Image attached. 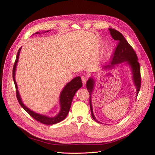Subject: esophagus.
Returning <instances> with one entry per match:
<instances>
[{
	"label": "esophagus",
	"mask_w": 155,
	"mask_h": 155,
	"mask_svg": "<svg viewBox=\"0 0 155 155\" xmlns=\"http://www.w3.org/2000/svg\"><path fill=\"white\" fill-rule=\"evenodd\" d=\"M81 79H82L83 85L84 86H85L86 83H87V78H86V77H85V76H83L81 77Z\"/></svg>",
	"instance_id": "obj_1"
}]
</instances>
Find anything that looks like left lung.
<instances>
[{
  "label": "left lung",
  "instance_id": "8db88e82",
  "mask_svg": "<svg viewBox=\"0 0 155 155\" xmlns=\"http://www.w3.org/2000/svg\"><path fill=\"white\" fill-rule=\"evenodd\" d=\"M110 34L112 38L114 40L118 41V44L115 49L113 58L110 64L103 67L104 70H111L120 64H128L131 70L132 74L133 81L137 89V94L138 96V92L141 86V77H140V67L138 62V58L134 50L131 47V46L126 41L124 35L120 32L114 29L109 28ZM96 79L94 77H92L88 79L87 82V88L90 94V107L91 110V115L92 118L96 121L97 123H100L99 121L96 119V117L93 113V108L92 105V92L94 91L95 84Z\"/></svg>",
  "mask_w": 155,
  "mask_h": 155
}]
</instances>
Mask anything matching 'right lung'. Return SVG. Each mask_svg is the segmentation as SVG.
I'll use <instances>...</instances> for the list:
<instances>
[{"mask_svg": "<svg viewBox=\"0 0 155 155\" xmlns=\"http://www.w3.org/2000/svg\"><path fill=\"white\" fill-rule=\"evenodd\" d=\"M48 31H49V30L45 31V33L48 32ZM35 34H40V32H36ZM21 48H20V49L18 51L17 58L15 61V63H14L13 68V81H14V83H15V88H16L17 98L18 103H19V104L23 109H24L28 113L31 117H33L35 120H36L37 121H39V122L45 125H53V124H55L60 122V121L64 120L65 118L67 116L70 109V107H71V104H72V101L75 94H76V92L79 90V89L81 88L83 86L81 77L77 76L76 78H74L70 82L67 83V85H65L64 87L62 89V91L59 95L60 110L57 115L53 117H50V116H47L44 114H41L33 111L31 109H30L28 107H27L22 101L19 92H18V90L17 83L15 81V71H16L17 65L18 61V58H19V54L21 52Z\"/></svg>", "mask_w": 155, "mask_h": 155, "instance_id": "add662e5", "label": "right lung"}]
</instances>
